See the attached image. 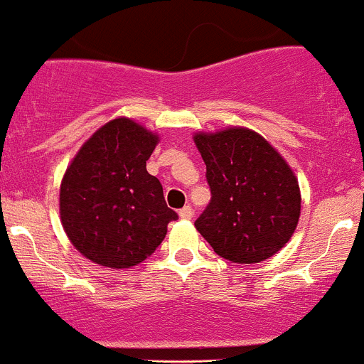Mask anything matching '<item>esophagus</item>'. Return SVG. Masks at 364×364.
Returning a JSON list of instances; mask_svg holds the SVG:
<instances>
[{"label": "esophagus", "mask_w": 364, "mask_h": 364, "mask_svg": "<svg viewBox=\"0 0 364 364\" xmlns=\"http://www.w3.org/2000/svg\"><path fill=\"white\" fill-rule=\"evenodd\" d=\"M178 214H181L182 219H191L193 218V208H191V205H186V207L181 208V212H178Z\"/></svg>", "instance_id": "34e87169"}]
</instances>
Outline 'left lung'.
<instances>
[{"mask_svg": "<svg viewBox=\"0 0 364 364\" xmlns=\"http://www.w3.org/2000/svg\"><path fill=\"white\" fill-rule=\"evenodd\" d=\"M194 143L210 187V201L194 221L198 232L235 264H258L278 253L301 214L299 183L289 164L250 129L196 134Z\"/></svg>", "mask_w": 364, "mask_h": 364, "instance_id": "left-lung-1", "label": "left lung"}]
</instances>
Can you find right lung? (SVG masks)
<instances>
[{"mask_svg":"<svg viewBox=\"0 0 364 364\" xmlns=\"http://www.w3.org/2000/svg\"><path fill=\"white\" fill-rule=\"evenodd\" d=\"M157 136L129 118L100 127L67 168L60 215L75 250L111 269L138 265L178 219L163 186L146 171Z\"/></svg>","mask_w":364,"mask_h":364,"instance_id":"right-lung-1","label":"right lung"}]
</instances>
